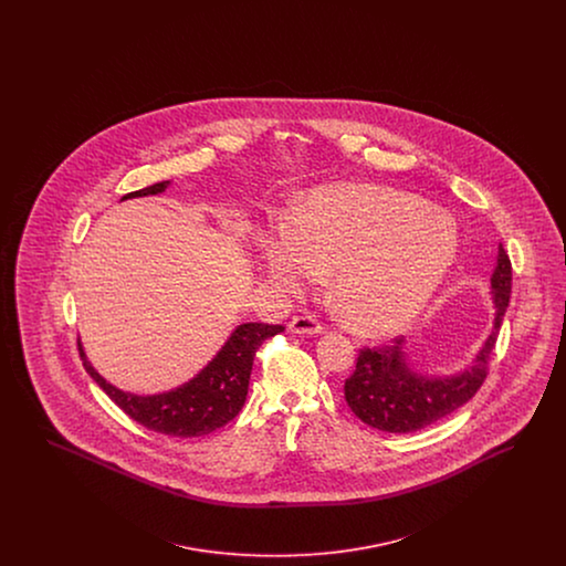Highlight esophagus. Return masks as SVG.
Listing matches in <instances>:
<instances>
[{"label":"esophagus","instance_id":"obj_1","mask_svg":"<svg viewBox=\"0 0 566 566\" xmlns=\"http://www.w3.org/2000/svg\"><path fill=\"white\" fill-rule=\"evenodd\" d=\"M289 331L296 335H318L323 333V324L318 323L314 316H295L289 323Z\"/></svg>","mask_w":566,"mask_h":566}]
</instances>
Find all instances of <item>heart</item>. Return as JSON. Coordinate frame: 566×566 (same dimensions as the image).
Instances as JSON below:
<instances>
[{"label": "heart", "mask_w": 566, "mask_h": 566, "mask_svg": "<svg viewBox=\"0 0 566 566\" xmlns=\"http://www.w3.org/2000/svg\"><path fill=\"white\" fill-rule=\"evenodd\" d=\"M457 252L454 220L424 199L376 185H333L307 192L291 227L261 240V265L289 295L333 271L339 318L384 335L427 307Z\"/></svg>", "instance_id": "obj_1"}]
</instances>
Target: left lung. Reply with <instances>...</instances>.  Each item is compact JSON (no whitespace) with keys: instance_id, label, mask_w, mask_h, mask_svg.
Masks as SVG:
<instances>
[{"instance_id":"8db88e82","label":"left lung","mask_w":566,"mask_h":566,"mask_svg":"<svg viewBox=\"0 0 566 566\" xmlns=\"http://www.w3.org/2000/svg\"><path fill=\"white\" fill-rule=\"evenodd\" d=\"M490 282L496 307L494 328L473 365L457 376L429 377L413 371L407 363L403 337L358 352L356 369L346 379L344 395L365 424L384 432L420 431L475 397L488 376L490 356L512 295V261L503 245H499Z\"/></svg>"}]
</instances>
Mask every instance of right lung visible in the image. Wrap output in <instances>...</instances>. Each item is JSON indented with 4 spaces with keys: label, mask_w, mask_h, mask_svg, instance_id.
Here are the masks:
<instances>
[{
    "label": "right lung",
    "mask_w": 566,
    "mask_h": 566,
    "mask_svg": "<svg viewBox=\"0 0 566 566\" xmlns=\"http://www.w3.org/2000/svg\"><path fill=\"white\" fill-rule=\"evenodd\" d=\"M167 185L169 180H163L153 187L129 192L123 199L157 195L167 189ZM282 331V324H240L231 333L227 344L208 363V367H203L180 388L150 397H139L118 390L91 367L81 344L78 350L86 374L93 377L109 399L129 418H134L137 424L171 437H201L224 427L242 411L256 350L263 346L265 339Z\"/></svg>",
    "instance_id": "1"
}]
</instances>
